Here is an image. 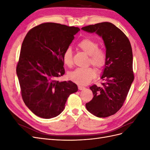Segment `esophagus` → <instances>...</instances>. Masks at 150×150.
<instances>
[{"label":"esophagus","instance_id":"esophagus-1","mask_svg":"<svg viewBox=\"0 0 150 150\" xmlns=\"http://www.w3.org/2000/svg\"><path fill=\"white\" fill-rule=\"evenodd\" d=\"M78 89H79V90H83L85 89V88L84 87V86H78Z\"/></svg>","mask_w":150,"mask_h":150}]
</instances>
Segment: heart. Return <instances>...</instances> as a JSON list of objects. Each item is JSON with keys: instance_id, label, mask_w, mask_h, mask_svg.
<instances>
[{"instance_id": "1", "label": "heart", "mask_w": 150, "mask_h": 150, "mask_svg": "<svg viewBox=\"0 0 150 150\" xmlns=\"http://www.w3.org/2000/svg\"><path fill=\"white\" fill-rule=\"evenodd\" d=\"M78 46L89 56V63L98 69L102 68L106 62V54L102 49L98 48V42L92 39L85 38L78 43ZM62 60L64 64L71 66L72 64V51L67 47L63 53ZM96 71L92 67L77 68L68 75L69 78L74 83L86 85L96 77Z\"/></svg>"}]
</instances>
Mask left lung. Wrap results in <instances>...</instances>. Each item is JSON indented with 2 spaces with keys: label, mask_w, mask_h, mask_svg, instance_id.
Masks as SVG:
<instances>
[{
  "label": "left lung",
  "mask_w": 150,
  "mask_h": 150,
  "mask_svg": "<svg viewBox=\"0 0 150 150\" xmlns=\"http://www.w3.org/2000/svg\"><path fill=\"white\" fill-rule=\"evenodd\" d=\"M102 38L106 47V62L101 78L105 83L89 88L94 97L86 104L88 111L99 117L111 116L122 107L134 80L133 52L129 39L110 22L81 28Z\"/></svg>",
  "instance_id": "1"
}]
</instances>
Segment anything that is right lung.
I'll list each match as a JSON object with an SVG mask.
<instances>
[{"instance_id": "obj_1", "label": "right lung", "mask_w": 150, "mask_h": 150, "mask_svg": "<svg viewBox=\"0 0 150 150\" xmlns=\"http://www.w3.org/2000/svg\"><path fill=\"white\" fill-rule=\"evenodd\" d=\"M79 28L47 22L30 29L23 40L17 75L25 105L34 115L50 119L64 110L69 95L78 91L64 74L62 55Z\"/></svg>"}]
</instances>
